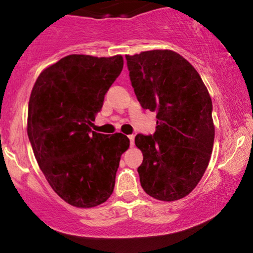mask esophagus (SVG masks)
<instances>
[{"label":"esophagus","instance_id":"1","mask_svg":"<svg viewBox=\"0 0 253 253\" xmlns=\"http://www.w3.org/2000/svg\"><path fill=\"white\" fill-rule=\"evenodd\" d=\"M127 137H129V139H130V145L132 146V145L134 144V136L133 134H130V136H127Z\"/></svg>","mask_w":253,"mask_h":253}]
</instances>
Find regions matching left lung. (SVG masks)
Instances as JSON below:
<instances>
[{
	"label": "left lung",
	"instance_id": "obj_1",
	"mask_svg": "<svg viewBox=\"0 0 253 253\" xmlns=\"http://www.w3.org/2000/svg\"><path fill=\"white\" fill-rule=\"evenodd\" d=\"M131 85L144 109L157 113L153 134L138 133V167L148 196L172 202L202 179L214 143L212 100L196 69L171 50L126 55Z\"/></svg>",
	"mask_w": 253,
	"mask_h": 253
}]
</instances>
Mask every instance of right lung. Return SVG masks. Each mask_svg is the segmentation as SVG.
Listing matches in <instances>:
<instances>
[{
    "label": "right lung",
    "instance_id": "add662e5",
    "mask_svg": "<svg viewBox=\"0 0 253 253\" xmlns=\"http://www.w3.org/2000/svg\"><path fill=\"white\" fill-rule=\"evenodd\" d=\"M123 57L69 55L44 69L29 102L27 134L48 183L62 199L89 209L114 191L121 155L130 140L91 130Z\"/></svg>",
    "mask_w": 253,
    "mask_h": 253
}]
</instances>
